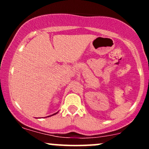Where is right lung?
<instances>
[{
    "label": "right lung",
    "instance_id": "add662e5",
    "mask_svg": "<svg viewBox=\"0 0 149 149\" xmlns=\"http://www.w3.org/2000/svg\"><path fill=\"white\" fill-rule=\"evenodd\" d=\"M57 113H54V114H53V115H55V114H57ZM53 115H52V116H53Z\"/></svg>",
    "mask_w": 149,
    "mask_h": 149
}]
</instances>
